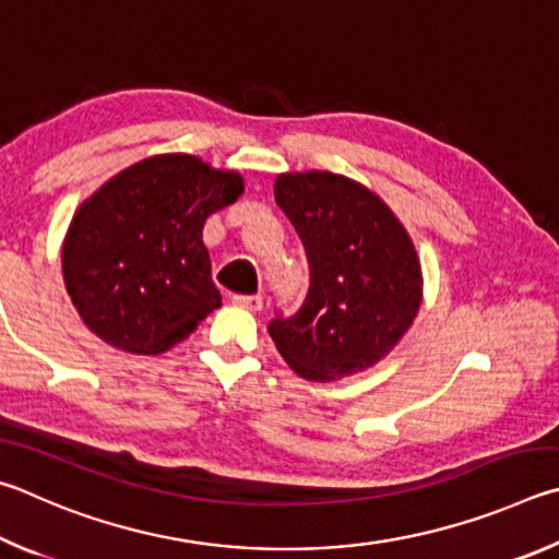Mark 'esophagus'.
<instances>
[{
	"label": "esophagus",
	"mask_w": 559,
	"mask_h": 559,
	"mask_svg": "<svg viewBox=\"0 0 559 559\" xmlns=\"http://www.w3.org/2000/svg\"><path fill=\"white\" fill-rule=\"evenodd\" d=\"M233 305L248 309V311H260L262 309V297H258V295H235Z\"/></svg>",
	"instance_id": "esophagus-1"
}]
</instances>
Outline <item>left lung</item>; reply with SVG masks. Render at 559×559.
Listing matches in <instances>:
<instances>
[{
  "mask_svg": "<svg viewBox=\"0 0 559 559\" xmlns=\"http://www.w3.org/2000/svg\"><path fill=\"white\" fill-rule=\"evenodd\" d=\"M274 201L309 262L299 311L267 326L280 356L317 383L373 368L423 301V267L403 223L364 183L331 171L280 174Z\"/></svg>",
  "mask_w": 559,
  "mask_h": 559,
  "instance_id": "obj_1",
  "label": "left lung"
}]
</instances>
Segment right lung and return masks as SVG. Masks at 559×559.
<instances>
[{"label":"right lung","instance_id":"1","mask_svg":"<svg viewBox=\"0 0 559 559\" xmlns=\"http://www.w3.org/2000/svg\"><path fill=\"white\" fill-rule=\"evenodd\" d=\"M238 171L191 154L127 166L75 211L63 282L85 326L127 354L156 356L221 307L203 245L209 215L240 199Z\"/></svg>","mask_w":559,"mask_h":559}]
</instances>
